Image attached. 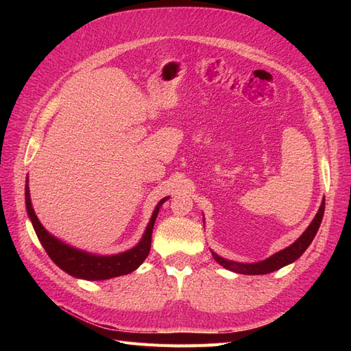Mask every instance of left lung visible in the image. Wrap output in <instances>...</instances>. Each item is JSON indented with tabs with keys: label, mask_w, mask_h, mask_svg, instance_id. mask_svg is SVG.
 Listing matches in <instances>:
<instances>
[{
	"label": "left lung",
	"mask_w": 351,
	"mask_h": 351,
	"mask_svg": "<svg viewBox=\"0 0 351 351\" xmlns=\"http://www.w3.org/2000/svg\"><path fill=\"white\" fill-rule=\"evenodd\" d=\"M324 210H325V199H322L319 210H317V214L315 215L313 221L311 222V226L306 228L303 234L291 244V246L277 252L275 254H272V256H269L268 259L256 262V263H240V262L221 258L214 252H212V256H214V259L221 265V267H224L226 269L237 272V274L263 275V274H269V272L277 271V269L285 267V265L293 263L294 261L299 259L304 253V250L309 247V244L315 239L317 230H319V226H321L322 218H324Z\"/></svg>",
	"instance_id": "left-lung-1"
}]
</instances>
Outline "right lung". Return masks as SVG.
<instances>
[{
  "label": "right lung",
  "mask_w": 351,
  "mask_h": 351,
  "mask_svg": "<svg viewBox=\"0 0 351 351\" xmlns=\"http://www.w3.org/2000/svg\"><path fill=\"white\" fill-rule=\"evenodd\" d=\"M25 199H26L27 215L32 221V226H34L40 244L44 246L45 252L48 253V256L52 259V262L74 278H82L88 281H101V280H110L114 277H120V275L130 274L141 267L151 250L152 230H154L155 219L158 217L159 208L162 206V204L168 197H164L158 202V205L151 217L149 224H147L141 241L137 243L133 249L123 253L111 254V256H101V254H93V253L79 250L76 247L69 246L66 243H62L52 234H49V232L44 228V226L40 224L34 208H32L27 180H26V187H25Z\"/></svg>",
  "instance_id": "obj_1"
}]
</instances>
